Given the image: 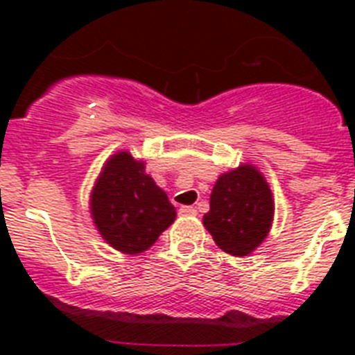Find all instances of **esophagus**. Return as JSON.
I'll return each mask as SVG.
<instances>
[{
    "mask_svg": "<svg viewBox=\"0 0 355 355\" xmlns=\"http://www.w3.org/2000/svg\"><path fill=\"white\" fill-rule=\"evenodd\" d=\"M178 214H180V216H197V210H195L193 206H180V208H178Z\"/></svg>",
    "mask_w": 355,
    "mask_h": 355,
    "instance_id": "34e87169",
    "label": "esophagus"
}]
</instances>
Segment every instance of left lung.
I'll list each match as a JSON object with an SVG mask.
<instances>
[{"mask_svg":"<svg viewBox=\"0 0 355 355\" xmlns=\"http://www.w3.org/2000/svg\"><path fill=\"white\" fill-rule=\"evenodd\" d=\"M272 216L269 184L256 167L245 164L217 178L202 223L217 247L232 256H247L267 237Z\"/></svg>","mask_w":355,"mask_h":355,"instance_id":"8db88e82","label":"left lung"}]
</instances>
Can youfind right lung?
I'll return each instance as SVG.
<instances>
[{"mask_svg":"<svg viewBox=\"0 0 355 355\" xmlns=\"http://www.w3.org/2000/svg\"><path fill=\"white\" fill-rule=\"evenodd\" d=\"M90 211L103 239L125 254L153 247L177 217L166 191L128 150L107 160L92 189Z\"/></svg>","mask_w":355,"mask_h":355,"instance_id":"1","label":"right lung"}]
</instances>
